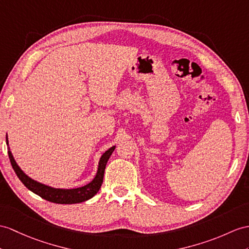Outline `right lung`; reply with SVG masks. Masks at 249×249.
<instances>
[{"mask_svg":"<svg viewBox=\"0 0 249 249\" xmlns=\"http://www.w3.org/2000/svg\"><path fill=\"white\" fill-rule=\"evenodd\" d=\"M6 143L8 145V155L11 166H13L17 177L19 178V179L24 184V186L32 192L36 193L37 196H41L42 198L56 204H77L86 202L88 199L92 198L100 189L102 181H104L107 162L108 159H110V156L112 155L113 151L116 148V145H113V147L107 150L106 152L101 155L98 162V168H97V173L95 175V178L90 180L89 184L82 187L72 188V189H64V188H53L52 186L42 184L40 181L28 177L26 173H24V171L17 163L13 153H11L7 135H6Z\"/></svg>","mask_w":249,"mask_h":249,"instance_id":"obj_1","label":"right lung"}]
</instances>
